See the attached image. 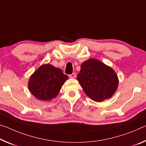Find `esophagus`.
Instances as JSON below:
<instances>
[{
	"label": "esophagus",
	"instance_id": "esophagus-1",
	"mask_svg": "<svg viewBox=\"0 0 146 146\" xmlns=\"http://www.w3.org/2000/svg\"><path fill=\"white\" fill-rule=\"evenodd\" d=\"M69 77L71 78H74L76 77V74L75 73H72L71 74V75H69Z\"/></svg>",
	"mask_w": 146,
	"mask_h": 146
}]
</instances>
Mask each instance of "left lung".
I'll return each instance as SVG.
<instances>
[{"label":"left lung","instance_id":"left-lung-1","mask_svg":"<svg viewBox=\"0 0 146 146\" xmlns=\"http://www.w3.org/2000/svg\"><path fill=\"white\" fill-rule=\"evenodd\" d=\"M77 79L85 94L97 102L111 98L118 86L114 71L96 59L83 62Z\"/></svg>","mask_w":146,"mask_h":146}]
</instances>
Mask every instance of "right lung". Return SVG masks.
I'll return each mask as SVG.
<instances>
[{
    "label": "right lung",
    "instance_id": "obj_1",
    "mask_svg": "<svg viewBox=\"0 0 146 146\" xmlns=\"http://www.w3.org/2000/svg\"><path fill=\"white\" fill-rule=\"evenodd\" d=\"M68 77L60 69L49 64L41 66L30 78L29 88L33 96L42 101L56 98Z\"/></svg>",
    "mask_w": 146,
    "mask_h": 146
}]
</instances>
